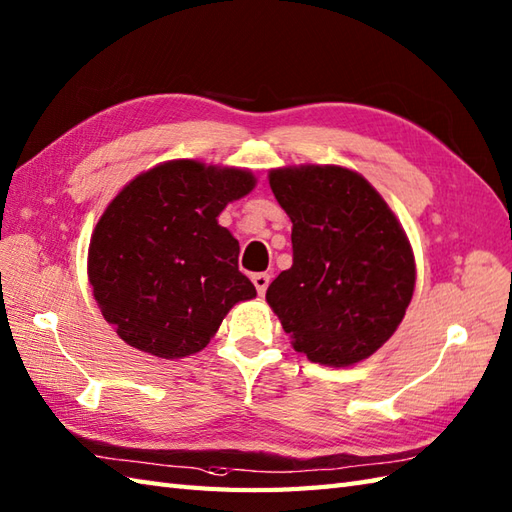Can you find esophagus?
Returning a JSON list of instances; mask_svg holds the SVG:
<instances>
[{"mask_svg": "<svg viewBox=\"0 0 512 512\" xmlns=\"http://www.w3.org/2000/svg\"><path fill=\"white\" fill-rule=\"evenodd\" d=\"M251 279H253V283H255L257 294L264 296L266 290H268V283H270V275H268V272H257V275H253Z\"/></svg>", "mask_w": 512, "mask_h": 512, "instance_id": "34e87169", "label": "esophagus"}]
</instances>
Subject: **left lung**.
Returning a JSON list of instances; mask_svg holds the SVG:
<instances>
[{"mask_svg": "<svg viewBox=\"0 0 512 512\" xmlns=\"http://www.w3.org/2000/svg\"><path fill=\"white\" fill-rule=\"evenodd\" d=\"M268 181L292 220V268L266 301L294 351L336 368L371 358L406 316L417 281L401 222L342 165H288Z\"/></svg>", "mask_w": 512, "mask_h": 512, "instance_id": "obj_1", "label": "left lung"}]
</instances>
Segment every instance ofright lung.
Masks as SVG:
<instances>
[{"label": "right lung", "mask_w": 512, "mask_h": 512, "mask_svg": "<svg viewBox=\"0 0 512 512\" xmlns=\"http://www.w3.org/2000/svg\"><path fill=\"white\" fill-rule=\"evenodd\" d=\"M251 170L174 159L124 185L95 224L87 275L104 320L130 347L187 358L257 290L237 268L240 242L218 224L253 192Z\"/></svg>", "instance_id": "obj_1"}]
</instances>
